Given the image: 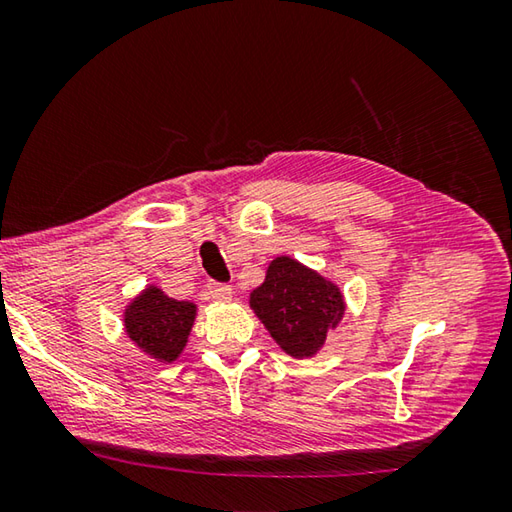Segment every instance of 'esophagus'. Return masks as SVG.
<instances>
[{
  "label": "esophagus",
  "instance_id": "esophagus-1",
  "mask_svg": "<svg viewBox=\"0 0 512 512\" xmlns=\"http://www.w3.org/2000/svg\"><path fill=\"white\" fill-rule=\"evenodd\" d=\"M208 295L215 302H230L232 300V288L228 284H210Z\"/></svg>",
  "mask_w": 512,
  "mask_h": 512
}]
</instances>
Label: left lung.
I'll return each instance as SVG.
<instances>
[{"label":"left lung","instance_id":"1","mask_svg":"<svg viewBox=\"0 0 512 512\" xmlns=\"http://www.w3.org/2000/svg\"><path fill=\"white\" fill-rule=\"evenodd\" d=\"M250 309L293 358H311L345 315V297L327 277L293 257H275L266 280L250 293Z\"/></svg>","mask_w":512,"mask_h":512}]
</instances>
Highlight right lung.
<instances>
[{
	"instance_id": "obj_1",
	"label": "right lung",
	"mask_w": 512,
	"mask_h": 512,
	"mask_svg": "<svg viewBox=\"0 0 512 512\" xmlns=\"http://www.w3.org/2000/svg\"><path fill=\"white\" fill-rule=\"evenodd\" d=\"M197 304L167 297L159 286L150 284L127 304L123 324L127 338L145 356L159 362H172L188 345Z\"/></svg>"
}]
</instances>
